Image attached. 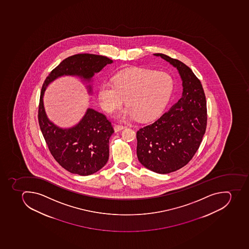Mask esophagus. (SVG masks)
<instances>
[{"label": "esophagus", "instance_id": "esophagus-1", "mask_svg": "<svg viewBox=\"0 0 249 249\" xmlns=\"http://www.w3.org/2000/svg\"><path fill=\"white\" fill-rule=\"evenodd\" d=\"M124 127H126L125 126L123 125H119V124H115L114 125V130H115V132H119L121 130L124 129Z\"/></svg>", "mask_w": 249, "mask_h": 249}]
</instances>
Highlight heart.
Returning <instances> with one entry per match:
<instances>
[{
	"instance_id": "1",
	"label": "heart",
	"mask_w": 249,
	"mask_h": 249,
	"mask_svg": "<svg viewBox=\"0 0 249 249\" xmlns=\"http://www.w3.org/2000/svg\"><path fill=\"white\" fill-rule=\"evenodd\" d=\"M174 80L165 71L135 69L120 71L114 82H104L98 90L101 107L112 113L124 101L127 107L118 113L122 119L148 120L157 115L171 96Z\"/></svg>"
}]
</instances>
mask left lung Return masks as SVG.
I'll use <instances>...</instances> for the list:
<instances>
[{"instance_id": "1", "label": "left lung", "mask_w": 249, "mask_h": 249, "mask_svg": "<svg viewBox=\"0 0 249 249\" xmlns=\"http://www.w3.org/2000/svg\"><path fill=\"white\" fill-rule=\"evenodd\" d=\"M154 55L177 68L183 92L161 117L137 131L136 153L146 169L165 174L184 167L198 151L207 127V102L200 80L190 68L167 55Z\"/></svg>"}]
</instances>
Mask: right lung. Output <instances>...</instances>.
Instances as JSON below:
<instances>
[{
    "label": "right lung",
    "mask_w": 249,
    "mask_h": 249,
    "mask_svg": "<svg viewBox=\"0 0 249 249\" xmlns=\"http://www.w3.org/2000/svg\"><path fill=\"white\" fill-rule=\"evenodd\" d=\"M112 63V60L101 55H72L52 70L42 85L38 106L40 129L53 157L71 174L90 175L107 164L109 138L114 130L104 114L90 108L87 109L76 125L69 128L59 127L46 116L43 104L45 90L51 82L62 75H75L89 83L94 73ZM88 89L90 94L91 86H88Z\"/></svg>",
    "instance_id": "obj_1"
}]
</instances>
